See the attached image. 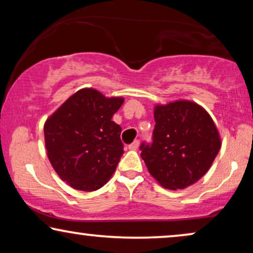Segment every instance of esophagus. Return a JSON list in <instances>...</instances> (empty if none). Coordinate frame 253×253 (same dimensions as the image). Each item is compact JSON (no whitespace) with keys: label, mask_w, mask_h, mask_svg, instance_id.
I'll return each mask as SVG.
<instances>
[{"label":"esophagus","mask_w":253,"mask_h":253,"mask_svg":"<svg viewBox=\"0 0 253 253\" xmlns=\"http://www.w3.org/2000/svg\"><path fill=\"white\" fill-rule=\"evenodd\" d=\"M138 147H139V140H134L133 143H131V144L129 145V150H132V151L137 150Z\"/></svg>","instance_id":"34e87169"}]
</instances>
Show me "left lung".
I'll return each mask as SVG.
<instances>
[{
    "label": "left lung",
    "mask_w": 253,
    "mask_h": 253,
    "mask_svg": "<svg viewBox=\"0 0 253 253\" xmlns=\"http://www.w3.org/2000/svg\"><path fill=\"white\" fill-rule=\"evenodd\" d=\"M154 120L153 141H143L139 147L150 174L170 190L185 189L199 181L221 147L210 114L195 102L179 100L155 106Z\"/></svg>",
    "instance_id": "left-lung-1"
}]
</instances>
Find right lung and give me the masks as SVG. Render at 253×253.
Listing matches in <instances>:
<instances>
[{
  "label": "right lung",
  "mask_w": 253,
  "mask_h": 253,
  "mask_svg": "<svg viewBox=\"0 0 253 253\" xmlns=\"http://www.w3.org/2000/svg\"><path fill=\"white\" fill-rule=\"evenodd\" d=\"M123 98H106L93 88L71 95L43 126L51 166L71 188L95 191L106 184L124 153L121 126L112 117Z\"/></svg>",
  "instance_id": "add662e5"
}]
</instances>
